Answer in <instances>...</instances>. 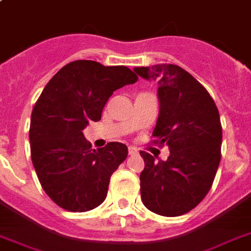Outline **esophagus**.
Wrapping results in <instances>:
<instances>
[{"label": "esophagus", "instance_id": "obj_1", "mask_svg": "<svg viewBox=\"0 0 251 251\" xmlns=\"http://www.w3.org/2000/svg\"><path fill=\"white\" fill-rule=\"evenodd\" d=\"M138 153L137 149H134V147H129V155H135Z\"/></svg>", "mask_w": 251, "mask_h": 251}]
</instances>
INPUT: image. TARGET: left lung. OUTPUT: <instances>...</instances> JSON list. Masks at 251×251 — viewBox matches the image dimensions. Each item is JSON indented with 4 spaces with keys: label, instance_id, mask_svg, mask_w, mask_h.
<instances>
[{
    "label": "left lung",
    "instance_id": "obj_1",
    "mask_svg": "<svg viewBox=\"0 0 251 251\" xmlns=\"http://www.w3.org/2000/svg\"><path fill=\"white\" fill-rule=\"evenodd\" d=\"M145 79L157 82L159 118L153 143L167 145L171 155L155 161L141 151L142 202L161 216H179L202 202L222 159L223 130L214 99L194 76L177 65L135 68Z\"/></svg>",
    "mask_w": 251,
    "mask_h": 251
}]
</instances>
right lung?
<instances>
[{
  "label": "right lung",
  "instance_id": "add662e5",
  "mask_svg": "<svg viewBox=\"0 0 251 251\" xmlns=\"http://www.w3.org/2000/svg\"><path fill=\"white\" fill-rule=\"evenodd\" d=\"M138 80L126 66L78 60L49 80L31 114V159L41 187L64 210L86 212L108 194L110 176L127 156V147L109 142L91 149L83 129L99 121L113 91Z\"/></svg>",
  "mask_w": 251,
  "mask_h": 251
}]
</instances>
